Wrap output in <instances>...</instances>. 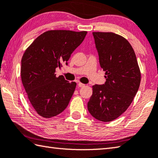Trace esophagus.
Instances as JSON below:
<instances>
[{
    "label": "esophagus",
    "mask_w": 158,
    "mask_h": 158,
    "mask_svg": "<svg viewBox=\"0 0 158 158\" xmlns=\"http://www.w3.org/2000/svg\"><path fill=\"white\" fill-rule=\"evenodd\" d=\"M78 85L79 87H85V85H84L83 83H81V82H78Z\"/></svg>",
    "instance_id": "obj_1"
}]
</instances>
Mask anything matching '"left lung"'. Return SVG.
<instances>
[{"mask_svg":"<svg viewBox=\"0 0 158 158\" xmlns=\"http://www.w3.org/2000/svg\"><path fill=\"white\" fill-rule=\"evenodd\" d=\"M104 85H95L87 103L94 118L111 122L128 109L138 92L141 73L133 47L127 39L113 32H93Z\"/></svg>","mask_w":158,"mask_h":158,"instance_id":"1","label":"left lung"}]
</instances>
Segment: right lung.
<instances>
[{"mask_svg":"<svg viewBox=\"0 0 158 158\" xmlns=\"http://www.w3.org/2000/svg\"><path fill=\"white\" fill-rule=\"evenodd\" d=\"M87 32L50 30L44 32L25 50L20 76L28 99L37 114L44 118L58 115L67 108L76 83L63 76L56 77V69L66 63L84 40Z\"/></svg>","mask_w":158,"mask_h":158,"instance_id":"obj_1","label":"right lung"}]
</instances>
